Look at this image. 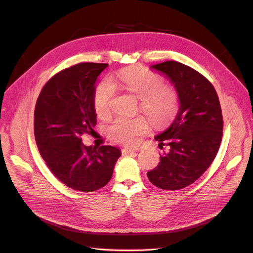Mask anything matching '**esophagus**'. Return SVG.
<instances>
[{
	"instance_id": "esophagus-1",
	"label": "esophagus",
	"mask_w": 253,
	"mask_h": 253,
	"mask_svg": "<svg viewBox=\"0 0 253 253\" xmlns=\"http://www.w3.org/2000/svg\"><path fill=\"white\" fill-rule=\"evenodd\" d=\"M135 149H131V148H125L122 149V154H128V153H133L135 152Z\"/></svg>"
}]
</instances>
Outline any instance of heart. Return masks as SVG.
<instances>
[{"mask_svg": "<svg viewBox=\"0 0 253 253\" xmlns=\"http://www.w3.org/2000/svg\"><path fill=\"white\" fill-rule=\"evenodd\" d=\"M115 88L128 91L140 99V108L155 125H164L171 120L177 110L176 91L164 85L160 76L142 67L125 68L110 80L97 86L94 96L95 111L99 117L111 113ZM149 120L144 116H118L108 127L110 138L125 144H135L139 136L149 131Z\"/></svg>", "mask_w": 253, "mask_h": 253, "instance_id": "1", "label": "heart"}]
</instances>
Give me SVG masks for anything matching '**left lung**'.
I'll use <instances>...</instances> for the list:
<instances>
[{
  "instance_id": "8db88e82",
  "label": "left lung",
  "mask_w": 253,
  "mask_h": 253,
  "mask_svg": "<svg viewBox=\"0 0 253 253\" xmlns=\"http://www.w3.org/2000/svg\"><path fill=\"white\" fill-rule=\"evenodd\" d=\"M170 81L179 109L172 124L155 136L167 150L148 178L159 189L179 190L193 183L215 158L223 136V116L215 89L203 75L176 61L152 65Z\"/></svg>"
}]
</instances>
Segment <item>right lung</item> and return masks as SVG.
<instances>
[{"label": "right lung", "mask_w": 253, "mask_h": 253, "mask_svg": "<svg viewBox=\"0 0 253 253\" xmlns=\"http://www.w3.org/2000/svg\"><path fill=\"white\" fill-rule=\"evenodd\" d=\"M108 65L80 63L61 71L36 103L34 129L42 158L60 181L81 192L104 187L121 156L116 147H86L80 139L97 122L95 84Z\"/></svg>", "instance_id": "1"}]
</instances>
